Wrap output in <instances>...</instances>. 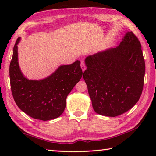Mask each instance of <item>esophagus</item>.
Instances as JSON below:
<instances>
[{
	"mask_svg": "<svg viewBox=\"0 0 156 156\" xmlns=\"http://www.w3.org/2000/svg\"><path fill=\"white\" fill-rule=\"evenodd\" d=\"M80 67H81V69H82V71H83V72H84V70L86 69V67H85V65H84V63L83 61L81 62Z\"/></svg>",
	"mask_w": 156,
	"mask_h": 156,
	"instance_id": "1",
	"label": "esophagus"
}]
</instances>
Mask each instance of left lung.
Segmentation results:
<instances>
[{
    "label": "left lung",
    "mask_w": 156,
    "mask_h": 156,
    "mask_svg": "<svg viewBox=\"0 0 156 156\" xmlns=\"http://www.w3.org/2000/svg\"><path fill=\"white\" fill-rule=\"evenodd\" d=\"M84 62L83 78L96 113L115 117L138 102L145 63L141 44L132 31L125 33L119 46L89 56Z\"/></svg>",
    "instance_id": "8db88e82"
}]
</instances>
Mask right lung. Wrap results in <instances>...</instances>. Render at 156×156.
<instances>
[{
  "label": "right lung",
  "mask_w": 156,
  "mask_h": 156,
  "mask_svg": "<svg viewBox=\"0 0 156 156\" xmlns=\"http://www.w3.org/2000/svg\"><path fill=\"white\" fill-rule=\"evenodd\" d=\"M17 39L9 66L11 89L17 106L26 114L43 121L57 118L64 112L66 99L82 78L80 61L61 65L54 72L41 80H30L18 63Z\"/></svg>",
  "instance_id": "obj_1"
}]
</instances>
